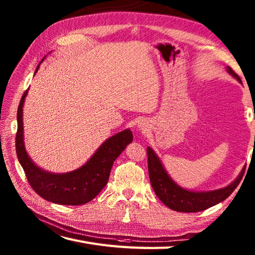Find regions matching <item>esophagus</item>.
Returning <instances> with one entry per match:
<instances>
[{
    "label": "esophagus",
    "instance_id": "esophagus-1",
    "mask_svg": "<svg viewBox=\"0 0 255 255\" xmlns=\"http://www.w3.org/2000/svg\"><path fill=\"white\" fill-rule=\"evenodd\" d=\"M138 129H139V130H141V131H145V130H147V125H145V123L140 122L138 124Z\"/></svg>",
    "mask_w": 255,
    "mask_h": 255
}]
</instances>
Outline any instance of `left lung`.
<instances>
[{
	"label": "left lung",
	"mask_w": 255,
	"mask_h": 255,
	"mask_svg": "<svg viewBox=\"0 0 255 255\" xmlns=\"http://www.w3.org/2000/svg\"><path fill=\"white\" fill-rule=\"evenodd\" d=\"M227 69H228V72L232 74V77L240 81L239 75L234 70L230 67ZM147 154L150 182L156 196L167 207L175 211H181V213H197V211L205 210L211 206L224 202L239 185L241 177L245 173V170H242L243 172H241L239 177L225 188L211 192H192L180 187L171 180L159 158L150 147L147 148Z\"/></svg>",
	"instance_id": "left-lung-1"
}]
</instances>
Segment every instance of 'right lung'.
Listing matches in <instances>:
<instances>
[{"label":"right lung","mask_w":255,"mask_h":255,"mask_svg":"<svg viewBox=\"0 0 255 255\" xmlns=\"http://www.w3.org/2000/svg\"><path fill=\"white\" fill-rule=\"evenodd\" d=\"M39 66L37 67L36 72ZM27 91L28 90H26L21 96L18 105L15 144L18 161L23 166L29 185L40 197L51 203L74 206L91 202L107 184L114 161L126 145L132 141L131 131L126 129L107 139L93 156L78 170L64 174L46 172L34 164L24 147L23 106Z\"/></svg>","instance_id":"add662e5"}]
</instances>
